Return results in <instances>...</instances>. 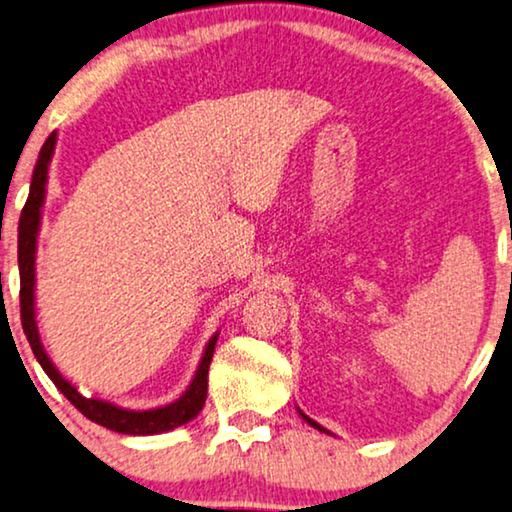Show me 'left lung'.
Here are the masks:
<instances>
[{
  "instance_id": "1",
  "label": "left lung",
  "mask_w": 512,
  "mask_h": 512,
  "mask_svg": "<svg viewBox=\"0 0 512 512\" xmlns=\"http://www.w3.org/2000/svg\"><path fill=\"white\" fill-rule=\"evenodd\" d=\"M299 414H302V419H304V421H309V426H313V428H318V431H323V433H330V431H325V428H323V426H320V424H316V421H313V419H309V417H306V414H304L302 410H299Z\"/></svg>"
}]
</instances>
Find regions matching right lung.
<instances>
[{"instance_id": "right-lung-1", "label": "right lung", "mask_w": 512, "mask_h": 512, "mask_svg": "<svg viewBox=\"0 0 512 512\" xmlns=\"http://www.w3.org/2000/svg\"><path fill=\"white\" fill-rule=\"evenodd\" d=\"M56 152V133L49 135V140L44 142L42 152H39L37 166H34L32 182H30V196H27L23 213H20L18 222V269H20V320H23V332L27 342L32 346L34 358L39 360V365L44 367V372L49 374V379L58 386V391L65 395L77 410L84 414L86 419L95 421V424L109 428V431L126 433V435H156L173 431L177 426H185L187 421H192L196 414L203 410L208 395V367L213 360L215 344L220 332H215L206 344L201 363L196 367V374L192 384L175 403L154 407V410H126L107 400L98 398H86L67 381L63 374L58 372V367L53 365L49 353L44 351L42 337H39L37 327V313H34V257H37V234L39 224H42V208L46 199V182H49V163Z\"/></svg>"}]
</instances>
